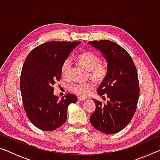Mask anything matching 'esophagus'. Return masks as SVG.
Segmentation results:
<instances>
[{"label":"esophagus","instance_id":"34e87169","mask_svg":"<svg viewBox=\"0 0 160 160\" xmlns=\"http://www.w3.org/2000/svg\"><path fill=\"white\" fill-rule=\"evenodd\" d=\"M78 101H84V100H85L86 98H85V97H79L78 98Z\"/></svg>","mask_w":160,"mask_h":160}]
</instances>
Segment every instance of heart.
Masks as SVG:
<instances>
[{
	"instance_id": "1",
	"label": "heart",
	"mask_w": 160,
	"mask_h": 160,
	"mask_svg": "<svg viewBox=\"0 0 160 160\" xmlns=\"http://www.w3.org/2000/svg\"><path fill=\"white\" fill-rule=\"evenodd\" d=\"M78 61L88 70L89 75L97 82H102L107 78L109 72V66L107 62L100 61L99 56L92 51H85L78 56ZM72 67V59L67 58L61 67V73L65 78L69 76ZM94 88V84L92 81L86 82L71 83L68 86L71 92L80 97H85L91 92Z\"/></svg>"
}]
</instances>
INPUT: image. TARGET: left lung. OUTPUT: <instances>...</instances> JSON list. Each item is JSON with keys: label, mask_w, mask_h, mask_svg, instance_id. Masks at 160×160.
Returning a JSON list of instances; mask_svg holds the SVG:
<instances>
[{"label": "left lung", "mask_w": 160, "mask_h": 160, "mask_svg": "<svg viewBox=\"0 0 160 160\" xmlns=\"http://www.w3.org/2000/svg\"><path fill=\"white\" fill-rule=\"evenodd\" d=\"M88 44L101 51L109 66L107 78L97 89L99 95L107 96L109 101L104 104L93 99L96 109L90 123L104 133H116L131 122L136 110L140 96L136 67L130 54L115 42L100 40Z\"/></svg>", "instance_id": "obj_1"}]
</instances>
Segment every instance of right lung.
<instances>
[{"instance_id":"right-lung-1","label":"right lung","mask_w":160,"mask_h":160,"mask_svg":"<svg viewBox=\"0 0 160 160\" xmlns=\"http://www.w3.org/2000/svg\"><path fill=\"white\" fill-rule=\"evenodd\" d=\"M80 42L51 41L31 51L24 62L20 90L25 112L37 128L53 131L66 122L68 107L77 102L74 94L61 99L53 95V85L61 78V67Z\"/></svg>"}]
</instances>
